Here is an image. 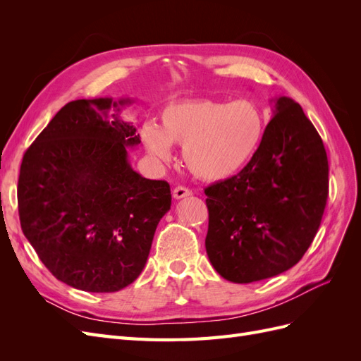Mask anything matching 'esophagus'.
I'll return each mask as SVG.
<instances>
[{
    "label": "esophagus",
    "mask_w": 361,
    "mask_h": 361,
    "mask_svg": "<svg viewBox=\"0 0 361 361\" xmlns=\"http://www.w3.org/2000/svg\"><path fill=\"white\" fill-rule=\"evenodd\" d=\"M192 192L188 190V188H185V187H176L173 190V197L176 199V200H179V199H183V197H190Z\"/></svg>",
    "instance_id": "1"
}]
</instances>
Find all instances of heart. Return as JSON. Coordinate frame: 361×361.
<instances>
[{"label": "heart", "instance_id": "b5f03b06", "mask_svg": "<svg viewBox=\"0 0 361 361\" xmlns=\"http://www.w3.org/2000/svg\"><path fill=\"white\" fill-rule=\"evenodd\" d=\"M265 126L264 113L253 101L194 99L167 105L161 113V126L145 123L141 140L159 162H170L173 145H180L185 162L195 176L223 180L255 158Z\"/></svg>", "mask_w": 361, "mask_h": 361}]
</instances>
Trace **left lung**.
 Returning a JSON list of instances; mask_svg holds the SVG:
<instances>
[{
  "label": "left lung",
  "mask_w": 361,
  "mask_h": 361,
  "mask_svg": "<svg viewBox=\"0 0 361 361\" xmlns=\"http://www.w3.org/2000/svg\"><path fill=\"white\" fill-rule=\"evenodd\" d=\"M269 102L272 118L255 158L204 190L206 253L233 283L271 279L297 265L329 197V159L318 130L290 97Z\"/></svg>",
  "instance_id": "8db88e82"
}]
</instances>
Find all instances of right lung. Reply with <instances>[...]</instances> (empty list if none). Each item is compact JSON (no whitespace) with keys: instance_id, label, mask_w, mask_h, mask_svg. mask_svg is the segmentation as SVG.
<instances>
[{"instance_id":"add662e5","label":"right lung","mask_w":361,"mask_h":361,"mask_svg":"<svg viewBox=\"0 0 361 361\" xmlns=\"http://www.w3.org/2000/svg\"><path fill=\"white\" fill-rule=\"evenodd\" d=\"M133 97L64 105L20 164V227L52 276L84 292H117L143 271L161 218L170 211L166 180L129 162L141 140L122 116Z\"/></svg>"}]
</instances>
